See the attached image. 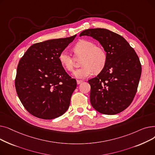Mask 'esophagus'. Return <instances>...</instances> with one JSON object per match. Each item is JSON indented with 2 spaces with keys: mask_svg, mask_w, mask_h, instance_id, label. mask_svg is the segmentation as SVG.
Instances as JSON below:
<instances>
[{
  "mask_svg": "<svg viewBox=\"0 0 155 155\" xmlns=\"http://www.w3.org/2000/svg\"><path fill=\"white\" fill-rule=\"evenodd\" d=\"M83 82H84L83 80H77V83L78 85V84H82Z\"/></svg>",
  "mask_w": 155,
  "mask_h": 155,
  "instance_id": "esophagus-1",
  "label": "esophagus"
}]
</instances>
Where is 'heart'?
Wrapping results in <instances>:
<instances>
[{"label":"heart","instance_id":"1","mask_svg":"<svg viewBox=\"0 0 155 155\" xmlns=\"http://www.w3.org/2000/svg\"><path fill=\"white\" fill-rule=\"evenodd\" d=\"M76 58H82V67L74 72V75L78 78L90 77L94 72L99 73L105 67L107 61V54L105 49L96 46L91 40L83 39L78 41L73 48ZM59 61L63 67L69 71L74 70L75 58L66 50L59 54Z\"/></svg>","mask_w":155,"mask_h":155}]
</instances>
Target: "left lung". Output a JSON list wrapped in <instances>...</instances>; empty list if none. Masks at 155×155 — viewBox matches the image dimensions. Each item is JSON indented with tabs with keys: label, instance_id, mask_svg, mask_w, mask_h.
I'll return each mask as SVG.
<instances>
[{
	"label": "left lung",
	"instance_id": "left-lung-1",
	"mask_svg": "<svg viewBox=\"0 0 155 155\" xmlns=\"http://www.w3.org/2000/svg\"><path fill=\"white\" fill-rule=\"evenodd\" d=\"M99 41L107 54L104 68L88 80L92 107L100 113L114 115L133 102L141 75V64L134 49L120 35L102 28L84 30L80 36Z\"/></svg>",
	"mask_w": 155,
	"mask_h": 155
}]
</instances>
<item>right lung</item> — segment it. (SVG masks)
<instances>
[{"label":"right lung","mask_w":155,"mask_h":155,"mask_svg":"<svg viewBox=\"0 0 155 155\" xmlns=\"http://www.w3.org/2000/svg\"><path fill=\"white\" fill-rule=\"evenodd\" d=\"M76 36L35 43L21 58L15 90L23 106L32 116L53 119L68 110L77 81L65 71L59 54Z\"/></svg>","instance_id":"1"}]
</instances>
